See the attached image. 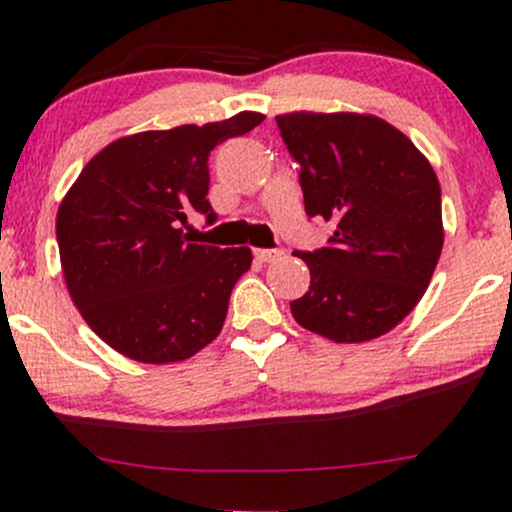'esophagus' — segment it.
Instances as JSON below:
<instances>
[{
    "instance_id": "1",
    "label": "esophagus",
    "mask_w": 512,
    "mask_h": 512,
    "mask_svg": "<svg viewBox=\"0 0 512 512\" xmlns=\"http://www.w3.org/2000/svg\"><path fill=\"white\" fill-rule=\"evenodd\" d=\"M282 255H284L282 250H265V247L255 250V257L260 262H274V260H279V257H282Z\"/></svg>"
}]
</instances>
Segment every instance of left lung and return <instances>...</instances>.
<instances>
[{"label":"left lung","mask_w":512,"mask_h":512,"mask_svg":"<svg viewBox=\"0 0 512 512\" xmlns=\"http://www.w3.org/2000/svg\"><path fill=\"white\" fill-rule=\"evenodd\" d=\"M301 165L308 216L335 223L328 247L296 252L311 286L291 301L301 328L333 342H367L396 328L423 299L440 260V182L428 157L372 114L277 116Z\"/></svg>","instance_id":"obj_1"}]
</instances>
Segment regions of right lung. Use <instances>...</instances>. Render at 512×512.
<instances>
[{"mask_svg":"<svg viewBox=\"0 0 512 512\" xmlns=\"http://www.w3.org/2000/svg\"><path fill=\"white\" fill-rule=\"evenodd\" d=\"M265 116L240 111L204 126L143 131L84 165L58 209L70 299L101 340L143 364L182 362L218 338L250 247L189 243L179 226L213 209L209 155Z\"/></svg>","mask_w":512,"mask_h":512,"instance_id":"1","label":"right lung"}]
</instances>
